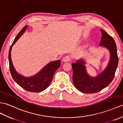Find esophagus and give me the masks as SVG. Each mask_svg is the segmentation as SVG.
I'll return each instance as SVG.
<instances>
[{
    "instance_id": "obj_1",
    "label": "esophagus",
    "mask_w": 123,
    "mask_h": 123,
    "mask_svg": "<svg viewBox=\"0 0 123 123\" xmlns=\"http://www.w3.org/2000/svg\"><path fill=\"white\" fill-rule=\"evenodd\" d=\"M70 60H71L70 56L69 55H67V56H65L63 58V59H62V61L64 62H67L70 61Z\"/></svg>"
}]
</instances>
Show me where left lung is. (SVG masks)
I'll return each mask as SVG.
<instances>
[{
    "mask_svg": "<svg viewBox=\"0 0 123 123\" xmlns=\"http://www.w3.org/2000/svg\"><path fill=\"white\" fill-rule=\"evenodd\" d=\"M102 33L100 46L107 48L110 53V59L103 72L95 77L89 76L86 73L85 62L82 59L77 61L71 65L73 69V81L76 88L81 92L94 93L101 91L110 85L115 76L117 67L118 58L117 53L115 42L111 36L103 30H100Z\"/></svg>",
    "mask_w": 123,
    "mask_h": 123,
    "instance_id": "1",
    "label": "left lung"
}]
</instances>
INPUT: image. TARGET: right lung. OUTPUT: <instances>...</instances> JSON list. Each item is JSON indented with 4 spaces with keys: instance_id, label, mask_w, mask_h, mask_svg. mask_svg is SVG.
Segmentation results:
<instances>
[{
    "instance_id": "obj_1",
    "label": "right lung",
    "mask_w": 123,
    "mask_h": 123,
    "mask_svg": "<svg viewBox=\"0 0 123 123\" xmlns=\"http://www.w3.org/2000/svg\"><path fill=\"white\" fill-rule=\"evenodd\" d=\"M27 28L25 26L15 38L9 52V63L10 71L13 80L21 87L32 92H40L45 90L51 82L55 72L61 66V61H53L46 65L40 71L30 77H25L18 74L15 70L11 57L12 47L20 38Z\"/></svg>"
}]
</instances>
